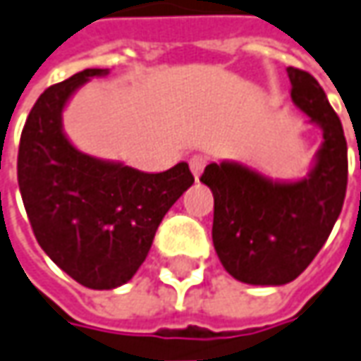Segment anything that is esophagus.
Instances as JSON below:
<instances>
[{
	"label": "esophagus",
	"instance_id": "34e87169",
	"mask_svg": "<svg viewBox=\"0 0 361 361\" xmlns=\"http://www.w3.org/2000/svg\"><path fill=\"white\" fill-rule=\"evenodd\" d=\"M207 163H209V159H207L204 154H192V157H190L188 166H190V171H192L195 178H198V176L202 175V171H204Z\"/></svg>",
	"mask_w": 361,
	"mask_h": 361
}]
</instances>
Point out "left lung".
<instances>
[{
  "label": "left lung",
  "instance_id": "1",
  "mask_svg": "<svg viewBox=\"0 0 361 361\" xmlns=\"http://www.w3.org/2000/svg\"><path fill=\"white\" fill-rule=\"evenodd\" d=\"M290 97L322 130L308 176L272 180L240 163H210L200 176L214 197L212 243L224 270L254 286H282L298 278L328 240L348 186L344 129L320 83L288 67Z\"/></svg>",
  "mask_w": 361,
  "mask_h": 361
}]
</instances>
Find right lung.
<instances>
[{"label":"right lung","mask_w":361,"mask_h":361,"mask_svg":"<svg viewBox=\"0 0 361 361\" xmlns=\"http://www.w3.org/2000/svg\"><path fill=\"white\" fill-rule=\"evenodd\" d=\"M85 69L45 89L19 141L17 183L39 246L55 264L93 290L123 286L151 250L169 209L195 183L188 164L164 173L101 161L63 133V109L91 77Z\"/></svg>","instance_id":"add662e5"}]
</instances>
